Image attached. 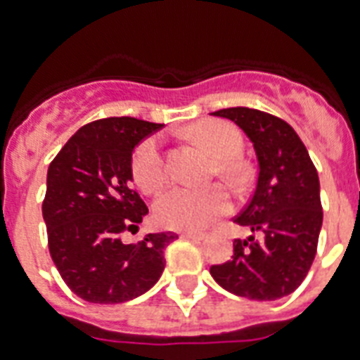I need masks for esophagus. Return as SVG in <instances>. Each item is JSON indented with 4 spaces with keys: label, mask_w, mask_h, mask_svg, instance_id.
<instances>
[{
    "label": "esophagus",
    "mask_w": 360,
    "mask_h": 360,
    "mask_svg": "<svg viewBox=\"0 0 360 360\" xmlns=\"http://www.w3.org/2000/svg\"><path fill=\"white\" fill-rule=\"evenodd\" d=\"M183 239H191V240H202L205 239V233H194V231H183L181 233Z\"/></svg>",
    "instance_id": "34e87169"
}]
</instances>
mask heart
Masks as SVG:
<instances>
[{
  "mask_svg": "<svg viewBox=\"0 0 360 360\" xmlns=\"http://www.w3.org/2000/svg\"><path fill=\"white\" fill-rule=\"evenodd\" d=\"M191 136L217 157V169L230 183L243 181V166L237 155L243 149V134L228 121H205L191 129ZM132 177L140 191L157 194L168 181L162 143L157 136H149L136 147L132 155ZM230 194L222 185L174 186L155 203V219L169 230L198 231L230 211Z\"/></svg>",
  "mask_w": 360,
  "mask_h": 360,
  "instance_id": "1",
  "label": "heart"
}]
</instances>
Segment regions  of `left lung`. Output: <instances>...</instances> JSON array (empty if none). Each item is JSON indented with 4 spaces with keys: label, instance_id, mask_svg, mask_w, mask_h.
<instances>
[{
    "label": "left lung",
    "instance_id": "8db88e82",
    "mask_svg": "<svg viewBox=\"0 0 360 360\" xmlns=\"http://www.w3.org/2000/svg\"><path fill=\"white\" fill-rule=\"evenodd\" d=\"M243 129L257 157L254 196L236 219L252 231L233 240L230 262L211 276L233 295L276 301L301 285L310 271L323 222L318 169L307 147L284 120L254 108L213 112Z\"/></svg>",
    "mask_w": 360,
    "mask_h": 360
}]
</instances>
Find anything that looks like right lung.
Returning <instances> with one entry per match:
<instances>
[{
    "label": "right lung",
    "mask_w": 360,
    "mask_h": 360,
    "mask_svg": "<svg viewBox=\"0 0 360 360\" xmlns=\"http://www.w3.org/2000/svg\"><path fill=\"white\" fill-rule=\"evenodd\" d=\"M158 123L106 117L84 124L48 166L42 219L61 278L87 302L117 304L143 295L164 271L174 231L147 233L134 245L149 209L132 188V151Z\"/></svg>",
    "instance_id": "add662e5"
}]
</instances>
